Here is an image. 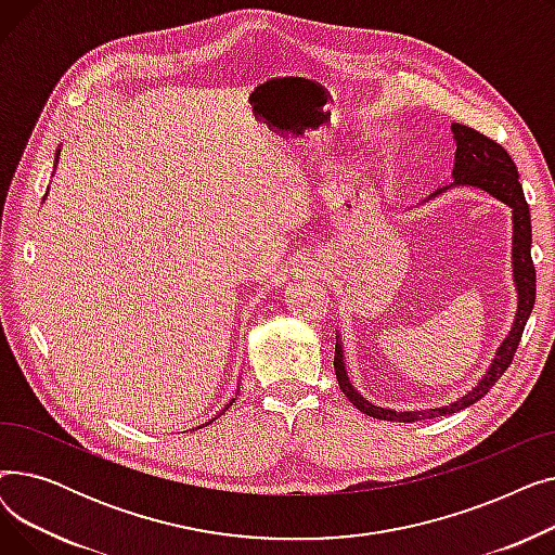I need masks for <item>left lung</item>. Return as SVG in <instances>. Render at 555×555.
Masks as SVG:
<instances>
[{"mask_svg": "<svg viewBox=\"0 0 555 555\" xmlns=\"http://www.w3.org/2000/svg\"><path fill=\"white\" fill-rule=\"evenodd\" d=\"M452 134L456 141V153H454V168L452 178L454 182L450 186H477L500 202L508 204L513 209V281L517 289V310H515V322L508 331L506 339L500 344L498 353H494L490 366L486 369L483 377L473 387L468 393L461 396L459 400L434 406V410H414V412H396L387 410V406H377L362 398V393L356 391L351 385V377L346 373L344 364V348L341 337L337 335L335 344V375L337 385L344 391V396L351 400L358 410L366 416L380 418V421H396V423H414L425 418H439L448 414H456L465 406L475 404L479 398H483L492 385L500 380L504 371L511 366L513 356L519 346L524 326H527V319L535 304V268L531 258V214L527 197H524L517 168L511 159V155L502 149L498 141L488 139L486 134L477 132L475 128L452 124ZM450 186L436 189L427 199L446 193Z\"/></svg>", "mask_w": 555, "mask_h": 555, "instance_id": "obj_1", "label": "left lung"}]
</instances>
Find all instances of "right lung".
<instances>
[{"label":"right lung","mask_w":555,"mask_h":555,"mask_svg":"<svg viewBox=\"0 0 555 555\" xmlns=\"http://www.w3.org/2000/svg\"><path fill=\"white\" fill-rule=\"evenodd\" d=\"M57 159H61V149H57V151H55V164H57ZM55 164H53V170H55ZM233 400H236V398H233ZM233 400H231V402H233ZM231 402H229V404H224V410H229V406H231ZM224 410H222L220 414H224ZM209 423H211V421H209ZM209 423H204V425H209ZM204 425H202V427H204Z\"/></svg>","instance_id":"obj_1"}]
</instances>
